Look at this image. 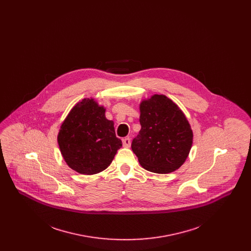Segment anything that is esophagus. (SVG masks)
<instances>
[{
  "mask_svg": "<svg viewBox=\"0 0 251 251\" xmlns=\"http://www.w3.org/2000/svg\"><path fill=\"white\" fill-rule=\"evenodd\" d=\"M130 146H131V139L130 138H124L123 139V147L124 148H130Z\"/></svg>",
  "mask_w": 251,
  "mask_h": 251,
  "instance_id": "obj_1",
  "label": "esophagus"
}]
</instances>
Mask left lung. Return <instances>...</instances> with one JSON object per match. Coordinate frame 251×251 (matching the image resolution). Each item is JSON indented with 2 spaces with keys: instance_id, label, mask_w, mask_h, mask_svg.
Returning a JSON list of instances; mask_svg holds the SVG:
<instances>
[{
  "instance_id": "8db88e82",
  "label": "left lung",
  "mask_w": 251,
  "mask_h": 251,
  "mask_svg": "<svg viewBox=\"0 0 251 251\" xmlns=\"http://www.w3.org/2000/svg\"><path fill=\"white\" fill-rule=\"evenodd\" d=\"M141 130L131 150L143 168L167 174L187 159L193 144L191 126L183 112L167 96H151L140 103Z\"/></svg>"
}]
</instances>
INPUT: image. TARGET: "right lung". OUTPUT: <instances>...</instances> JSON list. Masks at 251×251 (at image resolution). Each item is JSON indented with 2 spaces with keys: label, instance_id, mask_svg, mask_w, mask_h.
<instances>
[{
  "label": "right lung",
  "instance_id": "1",
  "mask_svg": "<svg viewBox=\"0 0 251 251\" xmlns=\"http://www.w3.org/2000/svg\"><path fill=\"white\" fill-rule=\"evenodd\" d=\"M57 142L67 165L84 175L106 169L122 146L114 121L105 118V108L93 98L72 107L60 126Z\"/></svg>",
  "mask_w": 251,
  "mask_h": 251
}]
</instances>
